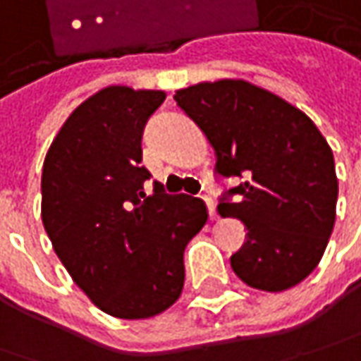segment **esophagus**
<instances>
[{"label":"esophagus","instance_id":"esophagus-1","mask_svg":"<svg viewBox=\"0 0 361 361\" xmlns=\"http://www.w3.org/2000/svg\"><path fill=\"white\" fill-rule=\"evenodd\" d=\"M204 202H206V206H208L210 219H212V221H219V212H216V204H214V200H212L210 196H204Z\"/></svg>","mask_w":361,"mask_h":361}]
</instances>
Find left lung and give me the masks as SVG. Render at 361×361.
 <instances>
[{
    "instance_id": "8db88e82",
    "label": "left lung",
    "mask_w": 361,
    "mask_h": 361,
    "mask_svg": "<svg viewBox=\"0 0 361 361\" xmlns=\"http://www.w3.org/2000/svg\"><path fill=\"white\" fill-rule=\"evenodd\" d=\"M173 99L210 140L216 171L245 178L219 204L223 219L247 226L233 271L265 292L300 284L335 224L339 185L325 137L305 112L245 79L196 83Z\"/></svg>"
}]
</instances>
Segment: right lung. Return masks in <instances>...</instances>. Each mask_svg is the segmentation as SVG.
I'll use <instances>...</instances> for the list:
<instances>
[{"label": "right lung", "mask_w": 361, "mask_h": 361, "mask_svg": "<svg viewBox=\"0 0 361 361\" xmlns=\"http://www.w3.org/2000/svg\"><path fill=\"white\" fill-rule=\"evenodd\" d=\"M159 90L108 85L79 104L42 165V224L73 282L104 312L149 319L183 288V251L208 221L206 204L165 194L140 165V138Z\"/></svg>", "instance_id": "obj_1"}]
</instances>
